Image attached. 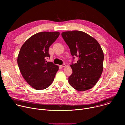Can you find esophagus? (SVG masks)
Instances as JSON below:
<instances>
[{"mask_svg": "<svg viewBox=\"0 0 125 125\" xmlns=\"http://www.w3.org/2000/svg\"><path fill=\"white\" fill-rule=\"evenodd\" d=\"M60 66H61V67H62V68H64V67H65L66 66V65H65V64H63V65H61Z\"/></svg>", "mask_w": 125, "mask_h": 125, "instance_id": "obj_1", "label": "esophagus"}]
</instances>
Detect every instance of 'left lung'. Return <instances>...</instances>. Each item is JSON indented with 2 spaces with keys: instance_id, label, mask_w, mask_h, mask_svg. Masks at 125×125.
<instances>
[{
  "instance_id": "left-lung-1",
  "label": "left lung",
  "mask_w": 125,
  "mask_h": 125,
  "mask_svg": "<svg viewBox=\"0 0 125 125\" xmlns=\"http://www.w3.org/2000/svg\"><path fill=\"white\" fill-rule=\"evenodd\" d=\"M62 37L69 46L71 54L78 57L71 67L73 73L68 82L75 90L83 92L94 87L103 69L104 54L97 41L86 33L79 31H64Z\"/></svg>"
}]
</instances>
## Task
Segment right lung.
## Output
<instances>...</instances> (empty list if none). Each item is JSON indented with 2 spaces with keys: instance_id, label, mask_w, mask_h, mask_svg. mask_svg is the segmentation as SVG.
<instances>
[{
  "instance_id": "1",
  "label": "right lung",
  "mask_w": 125,
  "mask_h": 125,
  "mask_svg": "<svg viewBox=\"0 0 125 125\" xmlns=\"http://www.w3.org/2000/svg\"><path fill=\"white\" fill-rule=\"evenodd\" d=\"M58 31L40 32L27 40L22 46L17 63L26 81L35 90L48 87L54 81L59 67L51 62L49 48L59 37Z\"/></svg>"
}]
</instances>
